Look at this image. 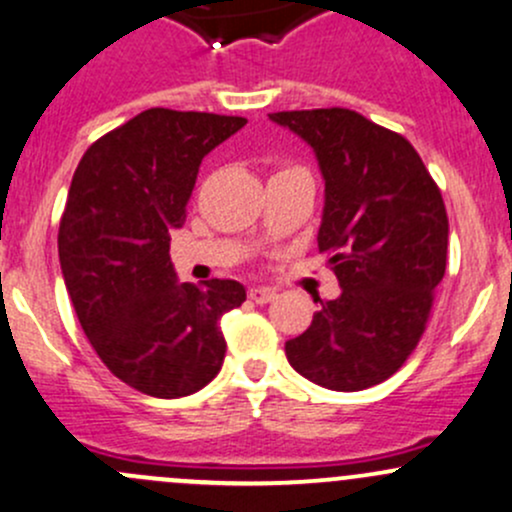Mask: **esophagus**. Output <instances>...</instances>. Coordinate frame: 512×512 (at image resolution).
<instances>
[{"instance_id": "34e87169", "label": "esophagus", "mask_w": 512, "mask_h": 512, "mask_svg": "<svg viewBox=\"0 0 512 512\" xmlns=\"http://www.w3.org/2000/svg\"><path fill=\"white\" fill-rule=\"evenodd\" d=\"M247 297L255 301V304H267V301H272L277 294H274V289L267 287H252L250 292H247Z\"/></svg>"}]
</instances>
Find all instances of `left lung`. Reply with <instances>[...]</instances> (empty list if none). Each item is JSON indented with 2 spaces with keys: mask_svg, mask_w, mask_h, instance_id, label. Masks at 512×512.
Masks as SVG:
<instances>
[{
  "mask_svg": "<svg viewBox=\"0 0 512 512\" xmlns=\"http://www.w3.org/2000/svg\"><path fill=\"white\" fill-rule=\"evenodd\" d=\"M270 120L314 149L326 186L316 240L341 287L287 341L289 365L336 392L383 383L422 338L444 277L449 218L439 188L402 134L358 112L294 110Z\"/></svg>",
  "mask_w": 512,
  "mask_h": 512,
  "instance_id": "8db88e82",
  "label": "left lung"
}]
</instances>
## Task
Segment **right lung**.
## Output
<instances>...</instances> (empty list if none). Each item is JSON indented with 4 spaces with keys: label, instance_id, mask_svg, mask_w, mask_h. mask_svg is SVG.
<instances>
[{
    "label": "right lung",
    "instance_id": "obj_1",
    "mask_svg": "<svg viewBox=\"0 0 512 512\" xmlns=\"http://www.w3.org/2000/svg\"><path fill=\"white\" fill-rule=\"evenodd\" d=\"M245 125L152 107L100 137L73 174L58 228L63 282L102 363L144 395H193L223 365L220 319L245 287L179 282L169 242L186 223L203 157Z\"/></svg>",
    "mask_w": 512,
    "mask_h": 512
}]
</instances>
